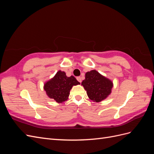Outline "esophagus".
Returning <instances> with one entry per match:
<instances>
[{
	"mask_svg": "<svg viewBox=\"0 0 154 154\" xmlns=\"http://www.w3.org/2000/svg\"><path fill=\"white\" fill-rule=\"evenodd\" d=\"M76 79H77V80L80 82V83H81L82 82V78L80 77V76H78V77H77L76 78Z\"/></svg>",
	"mask_w": 154,
	"mask_h": 154,
	"instance_id": "1",
	"label": "esophagus"
}]
</instances>
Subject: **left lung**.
<instances>
[{
  "label": "left lung",
  "mask_w": 154,
  "mask_h": 154,
  "mask_svg": "<svg viewBox=\"0 0 154 154\" xmlns=\"http://www.w3.org/2000/svg\"><path fill=\"white\" fill-rule=\"evenodd\" d=\"M82 85L87 91L88 98L94 102H100L110 94L113 82L96 70H92L85 73Z\"/></svg>",
  "instance_id": "8db88e82"
}]
</instances>
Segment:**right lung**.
Here are the masks:
<instances>
[{
    "label": "right lung",
    "instance_id": "right-lung-1",
    "mask_svg": "<svg viewBox=\"0 0 154 154\" xmlns=\"http://www.w3.org/2000/svg\"><path fill=\"white\" fill-rule=\"evenodd\" d=\"M79 84L80 83L73 76L67 77L64 71H58L53 78L44 83V89L49 98L62 103L68 100L72 87Z\"/></svg>",
    "mask_w": 154,
    "mask_h": 154
}]
</instances>
